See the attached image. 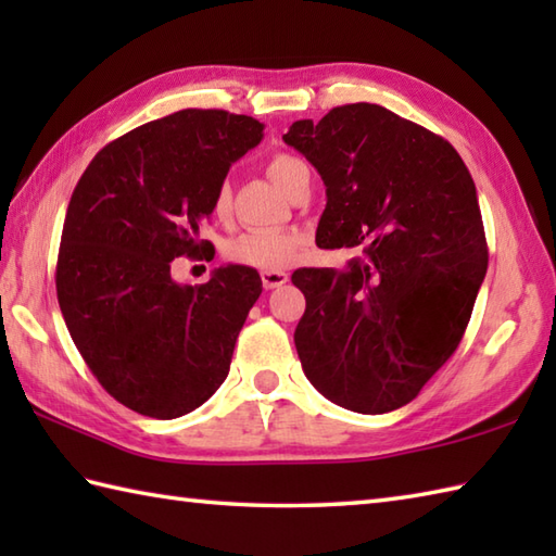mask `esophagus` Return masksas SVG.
Listing matches in <instances>:
<instances>
[{
  "label": "esophagus",
  "instance_id": "1",
  "mask_svg": "<svg viewBox=\"0 0 556 556\" xmlns=\"http://www.w3.org/2000/svg\"><path fill=\"white\" fill-rule=\"evenodd\" d=\"M260 279H263L265 289H279L281 285H287L289 275L281 269H265V271H260Z\"/></svg>",
  "mask_w": 556,
  "mask_h": 556
}]
</instances>
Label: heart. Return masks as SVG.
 Returning a JSON list of instances; mask_svg holds the SVG:
<instances>
[{"mask_svg": "<svg viewBox=\"0 0 556 556\" xmlns=\"http://www.w3.org/2000/svg\"><path fill=\"white\" fill-rule=\"evenodd\" d=\"M308 164L303 160L289 155V152H277L275 157L267 162V174L275 179V184L287 193V188L299 179L301 174H308ZM215 215L224 217L231 207V186L229 181H222L212 200ZM303 245V236L299 231H285V229H245L236 233L233 239L224 245V255L233 263H241L257 269H285L293 260H296Z\"/></svg>", "mask_w": 556, "mask_h": 556, "instance_id": "heart-1", "label": "heart"}]
</instances>
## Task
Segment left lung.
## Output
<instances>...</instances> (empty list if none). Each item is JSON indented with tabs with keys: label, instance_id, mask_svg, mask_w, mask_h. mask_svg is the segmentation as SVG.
Returning <instances> with one entry per match:
<instances>
[{
	"label": "left lung",
	"instance_id": "left-lung-1",
	"mask_svg": "<svg viewBox=\"0 0 556 556\" xmlns=\"http://www.w3.org/2000/svg\"><path fill=\"white\" fill-rule=\"evenodd\" d=\"M285 143L327 188L315 243L358 251L291 275L303 372L341 408L406 406L456 351L485 279L476 184L444 138L370 102L293 122Z\"/></svg>",
	"mask_w": 556,
	"mask_h": 556
}]
</instances>
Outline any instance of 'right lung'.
<instances>
[{
    "label": "right lung",
    "instance_id": "right-lung-1",
    "mask_svg": "<svg viewBox=\"0 0 556 556\" xmlns=\"http://www.w3.org/2000/svg\"><path fill=\"white\" fill-rule=\"evenodd\" d=\"M253 116L181 110L104 146L74 188L56 299L90 372L119 404L172 420L227 380L263 281L227 265L176 285L174 257H212L200 227L231 162L263 140Z\"/></svg>",
    "mask_w": 556,
    "mask_h": 556
}]
</instances>
